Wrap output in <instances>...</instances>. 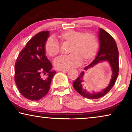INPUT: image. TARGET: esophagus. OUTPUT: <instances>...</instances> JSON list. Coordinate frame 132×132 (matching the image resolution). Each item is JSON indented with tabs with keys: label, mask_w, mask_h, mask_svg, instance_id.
I'll return each instance as SVG.
<instances>
[{
	"label": "esophagus",
	"mask_w": 132,
	"mask_h": 132,
	"mask_svg": "<svg viewBox=\"0 0 132 132\" xmlns=\"http://www.w3.org/2000/svg\"><path fill=\"white\" fill-rule=\"evenodd\" d=\"M60 71L63 72V73H67L68 71V70H60Z\"/></svg>",
	"instance_id": "esophagus-1"
}]
</instances>
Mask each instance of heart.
<instances>
[{"label":"heart","instance_id":"b5f03b06","mask_svg":"<svg viewBox=\"0 0 132 132\" xmlns=\"http://www.w3.org/2000/svg\"><path fill=\"white\" fill-rule=\"evenodd\" d=\"M62 44H70L68 55L61 56L54 61V65L58 70H69L80 65L84 61L94 57L98 47L96 36L91 33L68 30L59 34ZM45 52L50 57H55L60 52L61 46L56 39L50 37L44 45Z\"/></svg>","mask_w":132,"mask_h":132}]
</instances>
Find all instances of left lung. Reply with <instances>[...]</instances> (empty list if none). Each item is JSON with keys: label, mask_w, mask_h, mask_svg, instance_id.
Returning <instances> with one entry per match:
<instances>
[{"label": "left lung", "mask_w": 132, "mask_h": 132, "mask_svg": "<svg viewBox=\"0 0 132 132\" xmlns=\"http://www.w3.org/2000/svg\"><path fill=\"white\" fill-rule=\"evenodd\" d=\"M100 48L97 55L94 60L89 65L85 67L84 70L87 71L88 69L94 67L98 63L107 61L109 62L112 68V77L109 84L108 86L100 92L95 93L94 91L89 92L83 88L82 83L84 81L85 71L80 73V75L73 83L76 91L82 96L89 99H97L106 95L114 85L115 81L118 75L119 71V60L118 50L115 39L109 33L103 29H99L98 32Z\"/></svg>", "instance_id": "1"}]
</instances>
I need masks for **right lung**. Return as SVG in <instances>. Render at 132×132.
<instances>
[{"label":"right lung","instance_id":"1","mask_svg":"<svg viewBox=\"0 0 132 132\" xmlns=\"http://www.w3.org/2000/svg\"><path fill=\"white\" fill-rule=\"evenodd\" d=\"M48 31L39 32L27 43L15 64V82L21 94L32 101L40 100L49 91L55 71L46 56L44 45ZM47 74L46 78L41 75Z\"/></svg>","mask_w":132,"mask_h":132}]
</instances>
